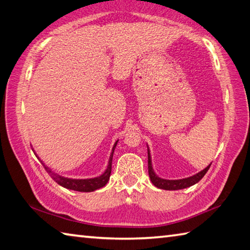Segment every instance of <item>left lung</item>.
I'll use <instances>...</instances> for the list:
<instances>
[{
	"label": "left lung",
	"mask_w": 250,
	"mask_h": 250,
	"mask_svg": "<svg viewBox=\"0 0 250 250\" xmlns=\"http://www.w3.org/2000/svg\"><path fill=\"white\" fill-rule=\"evenodd\" d=\"M148 148V171H149V177L151 182L153 183L154 187L162 189H166V190H177V189H182V188H187L191 187L196 183H198L200 180L204 178V176L207 173V171L210 168L211 164H208L205 169H202L201 171L197 172L196 175H193L188 178H183V179H178V180H168V179H163L156 175L153 166H152V160H151V153H150V149L147 145Z\"/></svg>",
	"instance_id": "left-lung-1"
}]
</instances>
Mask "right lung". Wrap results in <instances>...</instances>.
Returning <instances> with one entry per match:
<instances>
[{
	"label": "right lung",
	"mask_w": 250,
	"mask_h": 250,
	"mask_svg": "<svg viewBox=\"0 0 250 250\" xmlns=\"http://www.w3.org/2000/svg\"><path fill=\"white\" fill-rule=\"evenodd\" d=\"M117 143H118V141H116V143L114 144L111 155H109V159H108V164H107L106 169L104 170V172L102 173V175L98 176V177H95V178H88V179H73V178H67V177L61 176L57 172L52 170L49 166H46L43 163V161L37 155L36 151H35L34 149H33V151H34L35 154H36L37 159H39V161L42 162V165L45 168V170L48 171L49 175L52 177V179H53L57 184H60L61 187L65 188H68V189L88 193V191H94V190H96L98 188H103L104 185L107 183V181L109 180V177H111L113 154H114L116 146H117Z\"/></svg>",
	"instance_id": "obj_1"
}]
</instances>
